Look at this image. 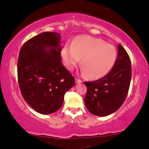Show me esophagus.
<instances>
[{
	"instance_id": "1",
	"label": "esophagus",
	"mask_w": 149,
	"mask_h": 149,
	"mask_svg": "<svg viewBox=\"0 0 149 149\" xmlns=\"http://www.w3.org/2000/svg\"><path fill=\"white\" fill-rule=\"evenodd\" d=\"M76 83H80V82H82V81L81 80H80V79H78V78H76Z\"/></svg>"
}]
</instances>
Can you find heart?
Masks as SVG:
<instances>
[{
    "label": "heart",
    "mask_w": 149,
    "mask_h": 149,
    "mask_svg": "<svg viewBox=\"0 0 149 149\" xmlns=\"http://www.w3.org/2000/svg\"><path fill=\"white\" fill-rule=\"evenodd\" d=\"M67 69L72 70L82 58V71L91 79L103 78L115 64L117 51L113 45L90 36H79L71 44H67L61 51Z\"/></svg>",
    "instance_id": "1"
}]
</instances>
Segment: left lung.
Segmentation results:
<instances>
[{
    "label": "left lung",
    "instance_id": "obj_1",
    "mask_svg": "<svg viewBox=\"0 0 149 149\" xmlns=\"http://www.w3.org/2000/svg\"><path fill=\"white\" fill-rule=\"evenodd\" d=\"M131 62L126 50L118 45L113 68L105 76L94 82H85L87 92L86 107L91 113L105 116L116 112L126 99L131 80Z\"/></svg>",
    "mask_w": 149,
    "mask_h": 149
}]
</instances>
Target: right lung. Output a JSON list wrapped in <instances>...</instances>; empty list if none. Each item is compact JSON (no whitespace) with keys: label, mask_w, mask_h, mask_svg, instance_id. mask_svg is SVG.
I'll list each match as a JSON object with an SVG mask.
<instances>
[{"label":"right lung","mask_w":149,"mask_h":149,"mask_svg":"<svg viewBox=\"0 0 149 149\" xmlns=\"http://www.w3.org/2000/svg\"><path fill=\"white\" fill-rule=\"evenodd\" d=\"M61 35L46 32L21 47L17 64L20 90L26 103L39 113L52 114L62 107L64 94L75 85L62 65Z\"/></svg>","instance_id":"right-lung-1"}]
</instances>
